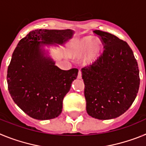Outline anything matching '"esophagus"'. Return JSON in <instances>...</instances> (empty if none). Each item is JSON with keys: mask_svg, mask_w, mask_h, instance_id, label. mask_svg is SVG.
I'll list each match as a JSON object with an SVG mask.
<instances>
[{"mask_svg": "<svg viewBox=\"0 0 146 146\" xmlns=\"http://www.w3.org/2000/svg\"><path fill=\"white\" fill-rule=\"evenodd\" d=\"M77 78H78V79H81V78H82V72H81L80 71H79V72H78Z\"/></svg>", "mask_w": 146, "mask_h": 146, "instance_id": "34e87169", "label": "esophagus"}]
</instances>
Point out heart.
I'll list each match as a JSON object with an SVG mask.
<instances>
[{
  "instance_id": "1",
  "label": "heart",
  "mask_w": 146,
  "mask_h": 146,
  "mask_svg": "<svg viewBox=\"0 0 146 146\" xmlns=\"http://www.w3.org/2000/svg\"><path fill=\"white\" fill-rule=\"evenodd\" d=\"M94 38L91 36H86L80 38L77 42L75 45V52L77 56L83 57L87 55L88 61L94 62L100 55L102 50V44L99 41L93 42Z\"/></svg>"
}]
</instances>
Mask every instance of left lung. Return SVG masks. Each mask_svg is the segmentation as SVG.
<instances>
[{
  "label": "left lung",
  "instance_id": "8db88e82",
  "mask_svg": "<svg viewBox=\"0 0 146 146\" xmlns=\"http://www.w3.org/2000/svg\"><path fill=\"white\" fill-rule=\"evenodd\" d=\"M104 50L91 65L81 69L86 110L93 118L108 120L131 107L140 87L137 62L129 44L115 35L99 30Z\"/></svg>",
  "mask_w": 146,
  "mask_h": 146
}]
</instances>
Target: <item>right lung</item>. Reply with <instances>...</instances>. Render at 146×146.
Returning a JSON list of instances; mask_svg holds the SVG:
<instances>
[{
	"label": "right lung",
	"instance_id": "add662e5",
	"mask_svg": "<svg viewBox=\"0 0 146 146\" xmlns=\"http://www.w3.org/2000/svg\"><path fill=\"white\" fill-rule=\"evenodd\" d=\"M73 33L70 29L32 31L13 52L7 71L9 91L17 105L34 119H52L61 113L63 99L78 69H59L43 47L62 44Z\"/></svg>",
	"mask_w": 146,
	"mask_h": 146
}]
</instances>
